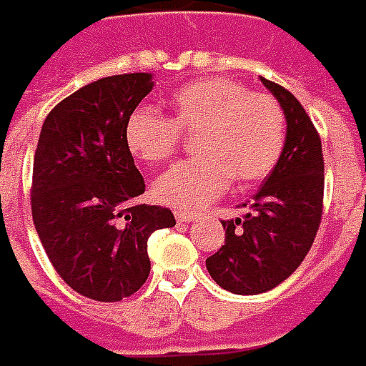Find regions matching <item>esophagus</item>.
<instances>
[{"mask_svg": "<svg viewBox=\"0 0 366 366\" xmlns=\"http://www.w3.org/2000/svg\"><path fill=\"white\" fill-rule=\"evenodd\" d=\"M197 217H199V214H195V212L175 211V219H177L179 222H193V220H197Z\"/></svg>", "mask_w": 366, "mask_h": 366, "instance_id": "1", "label": "esophagus"}]
</instances>
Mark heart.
<instances>
[{
  "instance_id": "obj_1",
  "label": "heart",
  "mask_w": 366,
  "mask_h": 366,
  "mask_svg": "<svg viewBox=\"0 0 366 366\" xmlns=\"http://www.w3.org/2000/svg\"><path fill=\"white\" fill-rule=\"evenodd\" d=\"M171 118L139 106L124 128L126 146L147 165L167 162L181 134L195 136L197 157L175 163L157 177V201L193 211L214 201L234 181L238 189L258 183L282 157L286 114L266 92H250L230 79H207L179 86L169 98Z\"/></svg>"
}]
</instances>
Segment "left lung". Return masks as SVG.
Instances as JSON below:
<instances>
[{
  "label": "left lung",
  "instance_id": "8db88e82",
  "mask_svg": "<svg viewBox=\"0 0 366 366\" xmlns=\"http://www.w3.org/2000/svg\"><path fill=\"white\" fill-rule=\"evenodd\" d=\"M262 84L286 114V146L240 219L222 220L224 244L207 270L232 294H264L290 278L310 252L323 214L321 137L300 100L272 80Z\"/></svg>",
  "mask_w": 366,
  "mask_h": 366
}]
</instances>
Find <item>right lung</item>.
Segmentation results:
<instances>
[{
  "label": "right lung",
  "instance_id": "1",
  "mask_svg": "<svg viewBox=\"0 0 366 366\" xmlns=\"http://www.w3.org/2000/svg\"><path fill=\"white\" fill-rule=\"evenodd\" d=\"M154 88L152 74H114L54 106L33 159L31 212L56 274L84 297L120 302L149 276L147 238L175 227L146 191L124 128Z\"/></svg>",
  "mask_w": 366,
  "mask_h": 366
}]
</instances>
